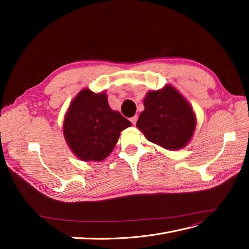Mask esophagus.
Wrapping results in <instances>:
<instances>
[{"mask_svg":"<svg viewBox=\"0 0 249 249\" xmlns=\"http://www.w3.org/2000/svg\"><path fill=\"white\" fill-rule=\"evenodd\" d=\"M137 120H138V115H134L133 118H130V122L131 123H133L134 125L136 124V122H137Z\"/></svg>","mask_w":249,"mask_h":249,"instance_id":"esophagus-1","label":"esophagus"}]
</instances>
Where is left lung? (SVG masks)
Returning <instances> with one entry per match:
<instances>
[{"label": "left lung", "mask_w": 249, "mask_h": 249, "mask_svg": "<svg viewBox=\"0 0 249 249\" xmlns=\"http://www.w3.org/2000/svg\"><path fill=\"white\" fill-rule=\"evenodd\" d=\"M143 106L136 126L147 140L169 151L184 149L189 143L197 119L192 106L176 88L166 84L147 92Z\"/></svg>", "instance_id": "1"}]
</instances>
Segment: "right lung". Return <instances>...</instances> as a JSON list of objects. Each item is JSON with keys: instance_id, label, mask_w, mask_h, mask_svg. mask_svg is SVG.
I'll return each mask as SVG.
<instances>
[{"instance_id": "obj_1", "label": "right lung", "mask_w": 249, "mask_h": 249, "mask_svg": "<svg viewBox=\"0 0 249 249\" xmlns=\"http://www.w3.org/2000/svg\"><path fill=\"white\" fill-rule=\"evenodd\" d=\"M131 123L109 107L106 92L83 89L71 100L63 122L71 151L83 161H102L112 152L122 130Z\"/></svg>"}]
</instances>
